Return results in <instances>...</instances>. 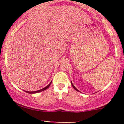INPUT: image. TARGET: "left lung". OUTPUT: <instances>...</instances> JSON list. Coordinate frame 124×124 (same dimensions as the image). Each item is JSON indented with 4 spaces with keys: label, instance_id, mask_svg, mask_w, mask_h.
<instances>
[{
    "label": "left lung",
    "instance_id": "8db88e82",
    "mask_svg": "<svg viewBox=\"0 0 124 124\" xmlns=\"http://www.w3.org/2000/svg\"><path fill=\"white\" fill-rule=\"evenodd\" d=\"M71 85H72V87H73V88H74V89H75V90H76V91H78V92H80V91H78V89H77V88H76V87H75V86L73 85V84H72V82H71Z\"/></svg>",
    "mask_w": 124,
    "mask_h": 124
}]
</instances>
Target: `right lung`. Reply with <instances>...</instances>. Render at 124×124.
Wrapping results in <instances>:
<instances>
[{
  "label": "right lung",
  "instance_id": "1",
  "mask_svg": "<svg viewBox=\"0 0 124 124\" xmlns=\"http://www.w3.org/2000/svg\"><path fill=\"white\" fill-rule=\"evenodd\" d=\"M52 82H51L48 85L46 86L45 87H44V88L38 90V91H32V92H30V91H25V92H27V93H38V92H42V91H44V90L47 89L48 88V87H49V86H50V85H51V83H52Z\"/></svg>",
  "mask_w": 124,
  "mask_h": 124
}]
</instances>
